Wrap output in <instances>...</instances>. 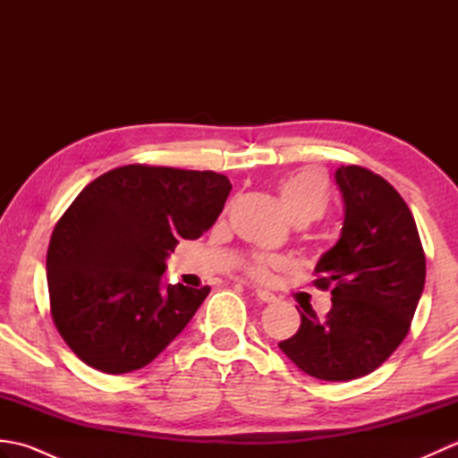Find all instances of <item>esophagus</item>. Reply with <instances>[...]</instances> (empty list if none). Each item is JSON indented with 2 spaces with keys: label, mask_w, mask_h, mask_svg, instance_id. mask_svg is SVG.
I'll use <instances>...</instances> for the list:
<instances>
[{
  "label": "esophagus",
  "mask_w": 458,
  "mask_h": 458,
  "mask_svg": "<svg viewBox=\"0 0 458 458\" xmlns=\"http://www.w3.org/2000/svg\"><path fill=\"white\" fill-rule=\"evenodd\" d=\"M256 299L261 301V303H276L277 301V297L267 289H256Z\"/></svg>",
  "instance_id": "esophagus-1"
}]
</instances>
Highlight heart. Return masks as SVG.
Segmentation results:
<instances>
[{
	"label": "heart",
	"instance_id": "obj_1",
	"mask_svg": "<svg viewBox=\"0 0 458 458\" xmlns=\"http://www.w3.org/2000/svg\"><path fill=\"white\" fill-rule=\"evenodd\" d=\"M279 199L293 222H313L323 216L328 207V189L317 171L303 169L291 173L279 182ZM284 266V261L269 256H258L248 264V274L266 281L271 271Z\"/></svg>",
	"mask_w": 458,
	"mask_h": 458
}]
</instances>
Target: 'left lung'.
<instances>
[{
    "mask_svg": "<svg viewBox=\"0 0 458 458\" xmlns=\"http://www.w3.org/2000/svg\"><path fill=\"white\" fill-rule=\"evenodd\" d=\"M344 200L343 232L315 267L330 289L325 318L301 313L279 348L305 374L348 382L382 366L410 333L425 285V251L413 214L390 182L358 165L336 169Z\"/></svg>",
    "mask_w": 458,
    "mask_h": 458,
    "instance_id": "left-lung-1",
    "label": "left lung"
}]
</instances>
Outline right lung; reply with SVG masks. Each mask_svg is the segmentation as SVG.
<instances>
[{
    "mask_svg": "<svg viewBox=\"0 0 458 458\" xmlns=\"http://www.w3.org/2000/svg\"><path fill=\"white\" fill-rule=\"evenodd\" d=\"M232 184L214 171L125 165L81 191L47 251L51 317L82 362L128 374L153 362L210 287L163 285L179 240H197L224 208Z\"/></svg>",
    "mask_w": 458,
    "mask_h": 458,
    "instance_id": "1",
    "label": "right lung"
}]
</instances>
